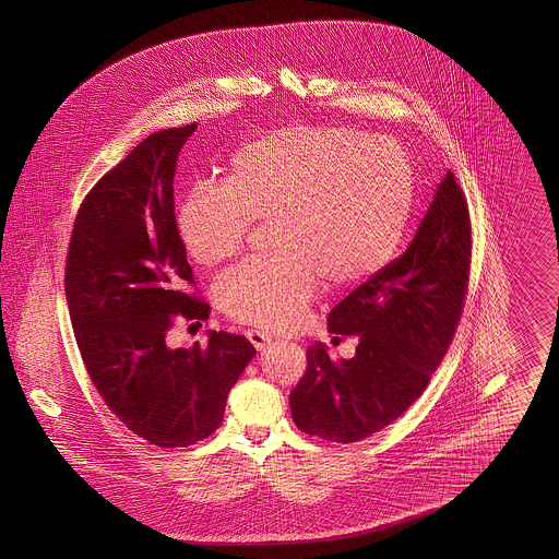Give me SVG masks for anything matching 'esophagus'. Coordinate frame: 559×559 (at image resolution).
<instances>
[{
  "instance_id": "1",
  "label": "esophagus",
  "mask_w": 559,
  "mask_h": 559,
  "mask_svg": "<svg viewBox=\"0 0 559 559\" xmlns=\"http://www.w3.org/2000/svg\"><path fill=\"white\" fill-rule=\"evenodd\" d=\"M247 337H249V342L253 344L255 349H264V347L272 342V337L264 333V331H258V329H251V331H247Z\"/></svg>"
}]
</instances>
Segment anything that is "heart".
<instances>
[{
	"instance_id": "heart-1",
	"label": "heart",
	"mask_w": 559,
	"mask_h": 559,
	"mask_svg": "<svg viewBox=\"0 0 559 559\" xmlns=\"http://www.w3.org/2000/svg\"><path fill=\"white\" fill-rule=\"evenodd\" d=\"M415 169L399 142L346 128L287 126L228 160L226 182H199L176 226L201 266L237 258L270 219L272 255L226 272L215 287L230 319L295 329L322 281L352 289L399 255L415 213Z\"/></svg>"
}]
</instances>
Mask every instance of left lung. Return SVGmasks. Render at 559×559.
<instances>
[{
    "label": "left lung",
    "mask_w": 559,
    "mask_h": 559,
    "mask_svg": "<svg viewBox=\"0 0 559 559\" xmlns=\"http://www.w3.org/2000/svg\"><path fill=\"white\" fill-rule=\"evenodd\" d=\"M469 267L472 219L449 171L408 249L331 310L329 331L335 342L356 335V356L333 360L322 344L308 347L289 396L295 426L349 444L396 421L451 347Z\"/></svg>",
    "instance_id": "left-lung-1"
}]
</instances>
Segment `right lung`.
<instances>
[{
    "mask_svg": "<svg viewBox=\"0 0 559 559\" xmlns=\"http://www.w3.org/2000/svg\"><path fill=\"white\" fill-rule=\"evenodd\" d=\"M194 130L151 133L96 182L75 215L64 270L94 388L123 426L160 449L212 436L255 356L247 337L226 331L190 349L165 342L178 320L210 319L174 212L176 160Z\"/></svg>",
    "mask_w": 559,
    "mask_h": 559,
    "instance_id": "1",
    "label": "right lung"
}]
</instances>
